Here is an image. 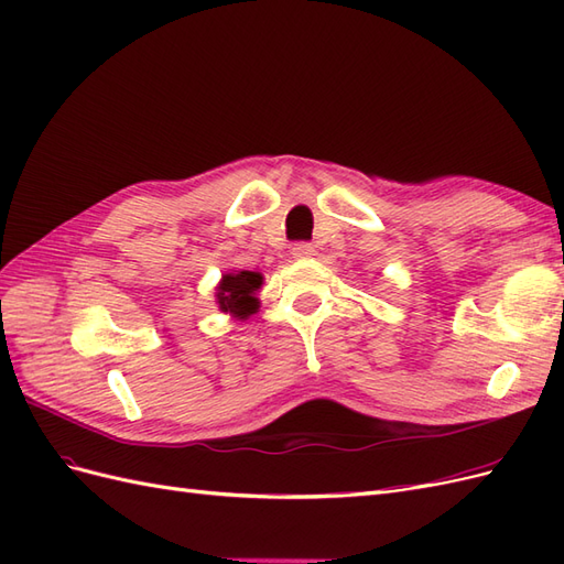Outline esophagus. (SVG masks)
Listing matches in <instances>:
<instances>
[{"mask_svg":"<svg viewBox=\"0 0 564 564\" xmlns=\"http://www.w3.org/2000/svg\"><path fill=\"white\" fill-rule=\"evenodd\" d=\"M292 256L294 259H311V256H315V247L311 242H296L292 247Z\"/></svg>","mask_w":564,"mask_h":564,"instance_id":"1","label":"esophagus"}]
</instances>
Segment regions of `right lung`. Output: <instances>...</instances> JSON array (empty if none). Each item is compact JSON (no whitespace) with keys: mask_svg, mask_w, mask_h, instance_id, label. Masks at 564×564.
I'll use <instances>...</instances> for the list:
<instances>
[{"mask_svg":"<svg viewBox=\"0 0 564 564\" xmlns=\"http://www.w3.org/2000/svg\"><path fill=\"white\" fill-rule=\"evenodd\" d=\"M263 284L261 272L253 270H235L224 275V280L216 286V303L224 313H230L237 319H247L259 311V292Z\"/></svg>","mask_w":564,"mask_h":564,"instance_id":"obj_1","label":"right lung"}]
</instances>
